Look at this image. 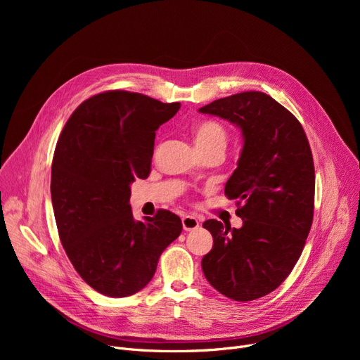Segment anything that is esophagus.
<instances>
[{
  "mask_svg": "<svg viewBox=\"0 0 360 360\" xmlns=\"http://www.w3.org/2000/svg\"><path fill=\"white\" fill-rule=\"evenodd\" d=\"M200 226V221L195 216H184L182 217V228L184 231H194Z\"/></svg>",
  "mask_w": 360,
  "mask_h": 360,
  "instance_id": "1",
  "label": "esophagus"
}]
</instances>
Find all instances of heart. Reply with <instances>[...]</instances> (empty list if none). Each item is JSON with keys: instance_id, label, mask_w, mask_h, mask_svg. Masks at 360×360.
Returning a JSON list of instances; mask_svg holds the SVG:
<instances>
[{"instance_id": "obj_1", "label": "heart", "mask_w": 360, "mask_h": 360, "mask_svg": "<svg viewBox=\"0 0 360 360\" xmlns=\"http://www.w3.org/2000/svg\"><path fill=\"white\" fill-rule=\"evenodd\" d=\"M194 139L198 150L220 147L224 150L228 143V132L214 121H201L194 127Z\"/></svg>"}]
</instances>
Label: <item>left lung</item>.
<instances>
[{"label": "left lung", "mask_w": 360, "mask_h": 360, "mask_svg": "<svg viewBox=\"0 0 360 360\" xmlns=\"http://www.w3.org/2000/svg\"><path fill=\"white\" fill-rule=\"evenodd\" d=\"M240 129L243 146L224 194L238 200L242 228L202 223L213 248L201 259L210 285L247 302L277 289L293 270L314 217L315 170L304 128L261 91H243L198 109Z\"/></svg>", "instance_id": "obj_1"}]
</instances>
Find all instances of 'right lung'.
Wrapping results in <instances>:
<instances>
[{"label": "right lung", "instance_id": "add662e5", "mask_svg": "<svg viewBox=\"0 0 360 360\" xmlns=\"http://www.w3.org/2000/svg\"><path fill=\"white\" fill-rule=\"evenodd\" d=\"M140 93L110 90L84 101L55 147L51 198L63 247L90 288L110 297L140 292L182 232L167 210L134 220L131 184L146 179L156 131L179 110Z\"/></svg>", "mask_w": 360, "mask_h": 360}]
</instances>
